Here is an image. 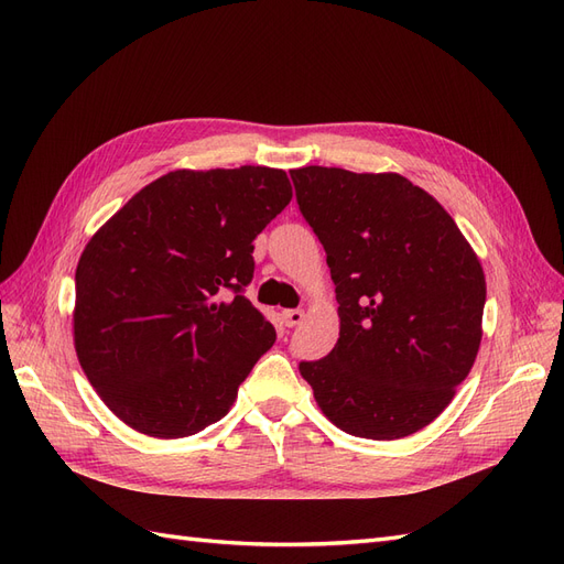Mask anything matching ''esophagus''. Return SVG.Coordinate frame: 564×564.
<instances>
[{
    "label": "esophagus",
    "instance_id": "obj_1",
    "mask_svg": "<svg viewBox=\"0 0 564 564\" xmlns=\"http://www.w3.org/2000/svg\"><path fill=\"white\" fill-rule=\"evenodd\" d=\"M303 311H284L282 313V322H284V327H299V324L303 322Z\"/></svg>",
    "mask_w": 564,
    "mask_h": 564
}]
</instances>
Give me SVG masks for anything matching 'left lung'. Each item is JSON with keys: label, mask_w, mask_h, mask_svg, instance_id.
<instances>
[{"label": "left lung", "mask_w": 564, "mask_h": 564, "mask_svg": "<svg viewBox=\"0 0 564 564\" xmlns=\"http://www.w3.org/2000/svg\"><path fill=\"white\" fill-rule=\"evenodd\" d=\"M292 181L338 301L336 346L301 362V377L348 435L400 440L425 429L480 350V259L445 207L400 174L303 166Z\"/></svg>", "instance_id": "1"}]
</instances>
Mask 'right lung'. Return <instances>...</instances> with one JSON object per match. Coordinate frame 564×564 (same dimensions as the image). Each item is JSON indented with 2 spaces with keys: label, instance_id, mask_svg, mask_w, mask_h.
<instances>
[{
  "label": "right lung",
  "instance_id": "1",
  "mask_svg": "<svg viewBox=\"0 0 564 564\" xmlns=\"http://www.w3.org/2000/svg\"><path fill=\"white\" fill-rule=\"evenodd\" d=\"M289 202L282 169H176L94 232L75 272V350L129 429L178 440L230 412L275 344L242 286L251 242Z\"/></svg>",
  "mask_w": 564,
  "mask_h": 564
}]
</instances>
